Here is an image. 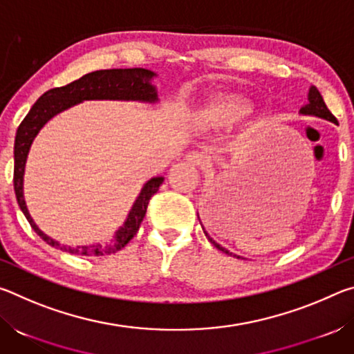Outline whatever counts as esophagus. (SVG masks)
I'll list each match as a JSON object with an SVG mask.
<instances>
[{
    "mask_svg": "<svg viewBox=\"0 0 354 354\" xmlns=\"http://www.w3.org/2000/svg\"><path fill=\"white\" fill-rule=\"evenodd\" d=\"M185 162L195 167H200V169H205L207 165V158L205 154H201L198 151H190L185 156Z\"/></svg>",
    "mask_w": 354,
    "mask_h": 354,
    "instance_id": "34e87169",
    "label": "esophagus"
}]
</instances>
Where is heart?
Segmentation results:
<instances>
[{"label":"heart","instance_id":"heart-1","mask_svg":"<svg viewBox=\"0 0 354 354\" xmlns=\"http://www.w3.org/2000/svg\"><path fill=\"white\" fill-rule=\"evenodd\" d=\"M251 112H253V106L247 100L232 97V95H221V97L212 98L203 107L200 117L212 128H230L247 118Z\"/></svg>","mask_w":354,"mask_h":354}]
</instances>
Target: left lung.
Segmentation results:
<instances>
[{"label":"left lung","mask_w":354,"mask_h":354,"mask_svg":"<svg viewBox=\"0 0 354 354\" xmlns=\"http://www.w3.org/2000/svg\"><path fill=\"white\" fill-rule=\"evenodd\" d=\"M299 113H301V115L319 117V118H323V120H328V122H331V123H334V124H337V120H335V117L333 115V113L329 112V109H328L326 104H325V101H323V98H322L320 92L317 91V87H314V86L309 87L308 104H304V106L301 107V109H299ZM198 220H200V217H198ZM200 225H201V220H200ZM201 227H203V225H201ZM203 232H205L206 237H207V241L211 242L215 248H218L220 251H223V253L230 254V256H234V257H237V259H243L242 256H237V254H234V253H231V251H227L226 248L221 247L220 243L215 242L214 239L207 234V231L205 230V227H203Z\"/></svg>","instance_id":"left-lung-1"}]
</instances>
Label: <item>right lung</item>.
<instances>
[{
  "label": "right lung",
  "instance_id": "obj_1",
  "mask_svg": "<svg viewBox=\"0 0 354 354\" xmlns=\"http://www.w3.org/2000/svg\"><path fill=\"white\" fill-rule=\"evenodd\" d=\"M158 76L151 70L147 68H112L98 70L84 75L80 80L67 84L64 87H56L45 92L35 101V104L28 112L21 124L17 129L15 145H14V189L21 212L25 214L32 230L51 245V247L67 251L70 254L80 256H103L111 254L122 250L131 239L139 231L143 217L147 214L149 198L159 190V185L164 183V176H154L143 184L139 196H137L133 207L128 214L123 225L115 231V234L106 245H82V247H67L61 245L55 239L46 236L40 227L35 225L31 214L28 211L25 194H23V181H25V167L28 160L29 149L40 129L50 120L67 111L82 101L92 100H113V101H139V103L154 104L158 103V88L153 80Z\"/></svg>",
  "mask_w": 354,
  "mask_h": 354
}]
</instances>
